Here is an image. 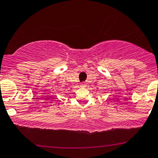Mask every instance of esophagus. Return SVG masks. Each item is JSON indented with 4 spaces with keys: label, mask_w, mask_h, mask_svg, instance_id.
Returning a JSON list of instances; mask_svg holds the SVG:
<instances>
[{
    "label": "esophagus",
    "mask_w": 158,
    "mask_h": 158,
    "mask_svg": "<svg viewBox=\"0 0 158 158\" xmlns=\"http://www.w3.org/2000/svg\"><path fill=\"white\" fill-rule=\"evenodd\" d=\"M81 86H86V83H85L84 82L81 83Z\"/></svg>",
    "instance_id": "1"
}]
</instances>
